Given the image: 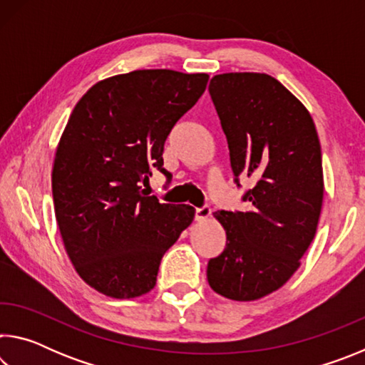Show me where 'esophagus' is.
Segmentation results:
<instances>
[{"instance_id":"esophagus-1","label":"esophagus","mask_w":365,"mask_h":365,"mask_svg":"<svg viewBox=\"0 0 365 365\" xmlns=\"http://www.w3.org/2000/svg\"><path fill=\"white\" fill-rule=\"evenodd\" d=\"M209 215H211V206H207V205H205V206H201V207H196V211H195V220H197V222H201V220H206Z\"/></svg>"}]
</instances>
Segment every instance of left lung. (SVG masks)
Segmentation results:
<instances>
[{"label":"left lung","mask_w":365,"mask_h":365,"mask_svg":"<svg viewBox=\"0 0 365 365\" xmlns=\"http://www.w3.org/2000/svg\"><path fill=\"white\" fill-rule=\"evenodd\" d=\"M209 95L230 150L233 183L250 177L242 201L250 211L215 212L225 250L209 259L207 282L235 301L269 294L292 277L312 243L322 209V151L301 101L267 73L211 78Z\"/></svg>","instance_id":"1"}]
</instances>
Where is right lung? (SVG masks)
<instances>
[{"instance_id":"right-lung-1","label":"right lung","mask_w":365,"mask_h":365,"mask_svg":"<svg viewBox=\"0 0 365 365\" xmlns=\"http://www.w3.org/2000/svg\"><path fill=\"white\" fill-rule=\"evenodd\" d=\"M207 73L133 71L103 80L73 108L54 158V212L78 275L110 298L156 285L164 252L195 217L143 185L165 178L163 151L178 119L205 93Z\"/></svg>"}]
</instances>
